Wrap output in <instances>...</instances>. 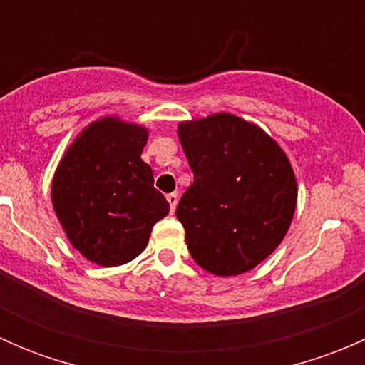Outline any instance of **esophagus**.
Segmentation results:
<instances>
[{
  "label": "esophagus",
  "mask_w": 365,
  "mask_h": 365,
  "mask_svg": "<svg viewBox=\"0 0 365 365\" xmlns=\"http://www.w3.org/2000/svg\"><path fill=\"white\" fill-rule=\"evenodd\" d=\"M165 200H168L169 206H171V212H175L176 203H178V196H176L175 192H171V194H168V196H165Z\"/></svg>",
  "instance_id": "34e87169"
}]
</instances>
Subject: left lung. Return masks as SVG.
<instances>
[{"label": "left lung", "mask_w": 365, "mask_h": 365, "mask_svg": "<svg viewBox=\"0 0 365 365\" xmlns=\"http://www.w3.org/2000/svg\"><path fill=\"white\" fill-rule=\"evenodd\" d=\"M194 173L176 217L192 259L219 277L252 270L292 226L297 178L288 155L252 121L215 113L178 123Z\"/></svg>", "instance_id": "1"}]
</instances>
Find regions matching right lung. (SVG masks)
<instances>
[{"instance_id":"obj_1","label":"right lung","mask_w":365,"mask_h":365,"mask_svg":"<svg viewBox=\"0 0 365 365\" xmlns=\"http://www.w3.org/2000/svg\"><path fill=\"white\" fill-rule=\"evenodd\" d=\"M145 125L120 116L91 121L65 150L51 183L54 213L68 242L88 261L120 267L146 249L169 203L141 159Z\"/></svg>"}]
</instances>
